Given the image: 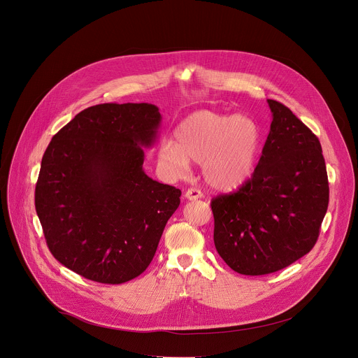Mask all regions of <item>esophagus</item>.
Returning a JSON list of instances; mask_svg holds the SVG:
<instances>
[{"label":"esophagus","mask_w":358,"mask_h":358,"mask_svg":"<svg viewBox=\"0 0 358 358\" xmlns=\"http://www.w3.org/2000/svg\"><path fill=\"white\" fill-rule=\"evenodd\" d=\"M203 196V194L199 191V189H196V188H189L187 192H185V198L188 199V201H196V199H201Z\"/></svg>","instance_id":"esophagus-1"}]
</instances>
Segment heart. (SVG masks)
Wrapping results in <instances>:
<instances>
[{"mask_svg": "<svg viewBox=\"0 0 358 358\" xmlns=\"http://www.w3.org/2000/svg\"><path fill=\"white\" fill-rule=\"evenodd\" d=\"M261 142V128L251 117L201 110L177 125L174 141L159 145L157 159L173 176L185 174L189 162L199 163L209 187L234 191L252 177Z\"/></svg>", "mask_w": 358, "mask_h": 358, "instance_id": "1", "label": "heart"}]
</instances>
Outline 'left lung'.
Segmentation results:
<instances>
[{
    "label": "left lung",
    "instance_id": "8db88e82",
    "mask_svg": "<svg viewBox=\"0 0 358 358\" xmlns=\"http://www.w3.org/2000/svg\"><path fill=\"white\" fill-rule=\"evenodd\" d=\"M272 124L251 180L212 199L213 240L237 273L278 272L308 254L329 203L320 139L285 104L268 99Z\"/></svg>",
    "mask_w": 358,
    "mask_h": 358
}]
</instances>
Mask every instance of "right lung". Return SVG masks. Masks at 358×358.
Here are the masks:
<instances>
[{"label":"right lung","mask_w":358,"mask_h":358,"mask_svg":"<svg viewBox=\"0 0 358 358\" xmlns=\"http://www.w3.org/2000/svg\"><path fill=\"white\" fill-rule=\"evenodd\" d=\"M162 115L149 103L85 108L47 146L34 205L54 258L85 279L121 285L152 262L181 191L143 171Z\"/></svg>","instance_id":"obj_1"}]
</instances>
